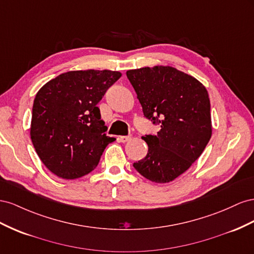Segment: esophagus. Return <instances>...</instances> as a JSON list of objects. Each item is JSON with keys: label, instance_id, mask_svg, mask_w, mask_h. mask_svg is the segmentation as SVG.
Masks as SVG:
<instances>
[{"label": "esophagus", "instance_id": "1", "mask_svg": "<svg viewBox=\"0 0 254 254\" xmlns=\"http://www.w3.org/2000/svg\"><path fill=\"white\" fill-rule=\"evenodd\" d=\"M131 138H132L131 135H127V136H119V137H118V140H119L120 142H127V141L131 140Z\"/></svg>", "mask_w": 254, "mask_h": 254}]
</instances>
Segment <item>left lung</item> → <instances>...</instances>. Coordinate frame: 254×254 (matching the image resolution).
I'll use <instances>...</instances> for the list:
<instances>
[{
	"label": "left lung",
	"mask_w": 254,
	"mask_h": 254,
	"mask_svg": "<svg viewBox=\"0 0 254 254\" xmlns=\"http://www.w3.org/2000/svg\"><path fill=\"white\" fill-rule=\"evenodd\" d=\"M144 117L161 127L141 138L146 157L133 164L142 177L169 183L184 173L204 151L212 136L211 103L205 87L170 66L127 71Z\"/></svg>",
	"instance_id": "left-lung-1"
}]
</instances>
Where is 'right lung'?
<instances>
[{"instance_id": "add662e5", "label": "right lung", "mask_w": 254, "mask_h": 254, "mask_svg": "<svg viewBox=\"0 0 254 254\" xmlns=\"http://www.w3.org/2000/svg\"><path fill=\"white\" fill-rule=\"evenodd\" d=\"M119 71L78 70L60 74L36 95L31 139L41 162L55 176L74 180L95 169L108 143L97 104L120 78Z\"/></svg>"}]
</instances>
